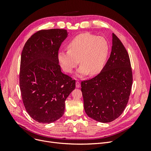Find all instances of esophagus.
Returning a JSON list of instances; mask_svg holds the SVG:
<instances>
[{"label":"esophagus","instance_id":"obj_1","mask_svg":"<svg viewBox=\"0 0 151 151\" xmlns=\"http://www.w3.org/2000/svg\"><path fill=\"white\" fill-rule=\"evenodd\" d=\"M76 88H80L81 84H80V83H79V81H76Z\"/></svg>","mask_w":151,"mask_h":151}]
</instances>
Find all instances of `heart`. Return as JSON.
I'll use <instances>...</instances> for the list:
<instances>
[{"label": "heart", "instance_id": "obj_1", "mask_svg": "<svg viewBox=\"0 0 151 151\" xmlns=\"http://www.w3.org/2000/svg\"><path fill=\"white\" fill-rule=\"evenodd\" d=\"M68 51L58 53V60L63 70L70 74L79 62L77 75L84 76L89 73L96 75L106 63L109 46L106 39L89 33L76 36L67 45Z\"/></svg>", "mask_w": 151, "mask_h": 151}]
</instances>
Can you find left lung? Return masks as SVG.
Masks as SVG:
<instances>
[{"mask_svg":"<svg viewBox=\"0 0 151 151\" xmlns=\"http://www.w3.org/2000/svg\"><path fill=\"white\" fill-rule=\"evenodd\" d=\"M132 81L129 54L113 33L111 52L103 70L94 78L81 82L88 116L101 123L111 122L119 117L129 101Z\"/></svg>","mask_w":151,"mask_h":151,"instance_id":"obj_1","label":"left lung"}]
</instances>
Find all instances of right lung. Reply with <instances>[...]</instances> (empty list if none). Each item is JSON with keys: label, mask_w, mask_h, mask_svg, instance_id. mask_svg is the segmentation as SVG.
Here are the masks:
<instances>
[{"label": "right lung", "mask_w": 151, "mask_h": 151, "mask_svg": "<svg viewBox=\"0 0 151 151\" xmlns=\"http://www.w3.org/2000/svg\"><path fill=\"white\" fill-rule=\"evenodd\" d=\"M66 29L40 30L22 49L19 86L26 110L35 121L50 123L64 113L65 101L76 88V81L63 74L58 53L67 37Z\"/></svg>", "instance_id": "obj_1"}]
</instances>
